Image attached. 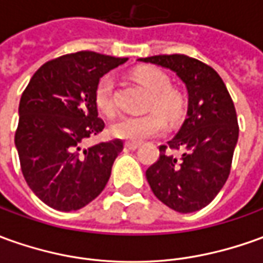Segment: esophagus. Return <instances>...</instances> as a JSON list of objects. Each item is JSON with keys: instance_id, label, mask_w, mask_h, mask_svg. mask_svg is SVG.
Wrapping results in <instances>:
<instances>
[{"instance_id": "1", "label": "esophagus", "mask_w": 263, "mask_h": 263, "mask_svg": "<svg viewBox=\"0 0 263 263\" xmlns=\"http://www.w3.org/2000/svg\"><path fill=\"white\" fill-rule=\"evenodd\" d=\"M124 147L128 150H136L140 147V143H133V142H126L124 143Z\"/></svg>"}]
</instances>
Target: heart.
I'll return each mask as SVG.
<instances>
[{
    "label": "heart",
    "instance_id": "obj_1",
    "mask_svg": "<svg viewBox=\"0 0 263 263\" xmlns=\"http://www.w3.org/2000/svg\"><path fill=\"white\" fill-rule=\"evenodd\" d=\"M133 79L146 90H149L150 93H153L149 107L155 108L157 111L123 116L121 119L113 123L110 132L114 137L121 140L140 143L164 132L166 119L163 117V114L170 121L180 120L186 111V99L182 91L170 87L169 77L156 67L136 68L133 71ZM113 86V79L110 76H104L96 88V104L103 113L108 116L116 111Z\"/></svg>",
    "mask_w": 263,
    "mask_h": 263
}]
</instances>
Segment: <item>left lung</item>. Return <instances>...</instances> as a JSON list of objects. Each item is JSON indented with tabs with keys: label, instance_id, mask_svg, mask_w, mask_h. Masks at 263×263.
<instances>
[{
	"label": "left lung",
	"instance_id": "1",
	"mask_svg": "<svg viewBox=\"0 0 263 263\" xmlns=\"http://www.w3.org/2000/svg\"><path fill=\"white\" fill-rule=\"evenodd\" d=\"M175 71L187 88V117L177 135L160 146L146 170L155 196L180 213L208 206L229 177L238 143L236 110L223 80L211 66L183 54L139 59ZM173 149H183L177 159Z\"/></svg>",
	"mask_w": 263,
	"mask_h": 263
}]
</instances>
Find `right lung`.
I'll return each instance as SVG.
<instances>
[{
  "label": "right lung",
  "instance_id": "right-lung-1",
  "mask_svg": "<svg viewBox=\"0 0 263 263\" xmlns=\"http://www.w3.org/2000/svg\"><path fill=\"white\" fill-rule=\"evenodd\" d=\"M94 51L66 54L38 68L18 107L15 147L27 184L55 211L84 208L106 187L123 142L83 147L99 135L96 88L110 70L126 63Z\"/></svg>",
  "mask_w": 263,
  "mask_h": 263
}]
</instances>
